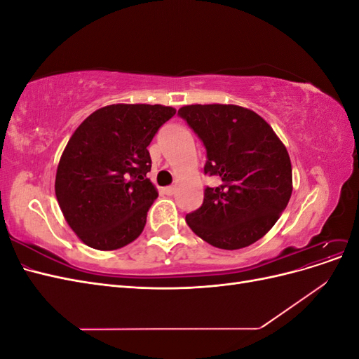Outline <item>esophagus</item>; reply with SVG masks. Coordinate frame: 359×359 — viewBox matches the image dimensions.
<instances>
[{
    "label": "esophagus",
    "instance_id": "1",
    "mask_svg": "<svg viewBox=\"0 0 359 359\" xmlns=\"http://www.w3.org/2000/svg\"><path fill=\"white\" fill-rule=\"evenodd\" d=\"M163 191H165L166 194H169V196H172V194H175L177 187H175V186H169V187H165V189H163Z\"/></svg>",
    "mask_w": 359,
    "mask_h": 359
}]
</instances>
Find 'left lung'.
<instances>
[{"label": "left lung", "mask_w": 359, "mask_h": 359, "mask_svg": "<svg viewBox=\"0 0 359 359\" xmlns=\"http://www.w3.org/2000/svg\"><path fill=\"white\" fill-rule=\"evenodd\" d=\"M178 115L203 142V172L222 180L219 187H206L201 208L186 215L190 229L223 250L256 243L290 199L286 147L262 116L241 106L189 104Z\"/></svg>", "instance_id": "8db88e82"}]
</instances>
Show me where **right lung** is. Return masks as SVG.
<instances>
[{
  "label": "right lung",
  "instance_id": "obj_1",
  "mask_svg": "<svg viewBox=\"0 0 359 359\" xmlns=\"http://www.w3.org/2000/svg\"><path fill=\"white\" fill-rule=\"evenodd\" d=\"M175 112L161 104H109L74 130L58 163L55 194L83 244L116 250L142 233L158 196L147 178L148 145Z\"/></svg>",
  "mask_w": 359,
  "mask_h": 359
}]
</instances>
